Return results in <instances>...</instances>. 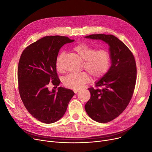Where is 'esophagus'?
<instances>
[{
    "label": "esophagus",
    "instance_id": "1",
    "mask_svg": "<svg viewBox=\"0 0 152 152\" xmlns=\"http://www.w3.org/2000/svg\"><path fill=\"white\" fill-rule=\"evenodd\" d=\"M73 91H74V92H75V94H76V93H77V92L79 91V89H74Z\"/></svg>",
    "mask_w": 152,
    "mask_h": 152
}]
</instances>
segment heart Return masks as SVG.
Here are the masks:
<instances>
[{"label":"heart","instance_id":"b5f03b06","mask_svg":"<svg viewBox=\"0 0 152 152\" xmlns=\"http://www.w3.org/2000/svg\"><path fill=\"white\" fill-rule=\"evenodd\" d=\"M73 50L79 57L84 60L83 67L94 77L104 75L110 65V54L104 49L96 50L91 45L84 42L76 45ZM65 53L61 52L56 59L55 66L57 71H63L61 61ZM90 80L89 73L83 71L76 74H70L63 79V84L68 88L77 89L81 88Z\"/></svg>","mask_w":152,"mask_h":152}]
</instances>
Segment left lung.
Listing matches in <instances>:
<instances>
[{"label": "left lung", "instance_id": "1", "mask_svg": "<svg viewBox=\"0 0 152 152\" xmlns=\"http://www.w3.org/2000/svg\"><path fill=\"white\" fill-rule=\"evenodd\" d=\"M86 38L102 40L110 46L111 65L96 89L89 88L91 98L85 105L86 112L93 120L106 123L120 115L132 97L137 77L136 64L131 50L111 34H91ZM102 86L100 90L98 88Z\"/></svg>", "mask_w": 152, "mask_h": 152}]
</instances>
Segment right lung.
I'll use <instances>...</instances> for the list:
<instances>
[{
    "instance_id": "add662e5",
    "label": "right lung",
    "mask_w": 152,
    "mask_h": 152,
    "mask_svg": "<svg viewBox=\"0 0 152 152\" xmlns=\"http://www.w3.org/2000/svg\"><path fill=\"white\" fill-rule=\"evenodd\" d=\"M74 41L65 36H45L28 45L21 55L18 68L20 97L28 112L42 123L59 120L75 95L72 90L62 87L57 92L50 91L48 87L50 82L59 86L56 59L60 48Z\"/></svg>"
}]
</instances>
